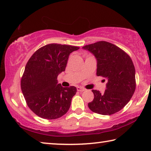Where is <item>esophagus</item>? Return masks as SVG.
Instances as JSON below:
<instances>
[{
    "mask_svg": "<svg viewBox=\"0 0 151 151\" xmlns=\"http://www.w3.org/2000/svg\"><path fill=\"white\" fill-rule=\"evenodd\" d=\"M85 90H86L85 88H84L83 87H81V86H78V87H77V91H79V92H83V91H85Z\"/></svg>",
    "mask_w": 151,
    "mask_h": 151,
    "instance_id": "1",
    "label": "esophagus"
}]
</instances>
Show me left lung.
Wrapping results in <instances>:
<instances>
[{
    "label": "left lung",
    "mask_w": 151,
    "mask_h": 151,
    "mask_svg": "<svg viewBox=\"0 0 151 151\" xmlns=\"http://www.w3.org/2000/svg\"><path fill=\"white\" fill-rule=\"evenodd\" d=\"M83 48L96 58V75L107 80L103 93L92 90L94 99L88 104V108L103 115L119 112L131 100L136 88L135 68L131 57L116 45L106 41Z\"/></svg>",
    "instance_id": "1"
}]
</instances>
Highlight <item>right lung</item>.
<instances>
[{
  "label": "right lung",
  "instance_id": "add662e5",
  "mask_svg": "<svg viewBox=\"0 0 151 151\" xmlns=\"http://www.w3.org/2000/svg\"><path fill=\"white\" fill-rule=\"evenodd\" d=\"M79 47L49 44L32 55L21 78V90L28 106L37 115L45 119H56L69 109L76 88L63 87L57 76L63 71L68 57Z\"/></svg>",
  "mask_w": 151,
  "mask_h": 151
}]
</instances>
